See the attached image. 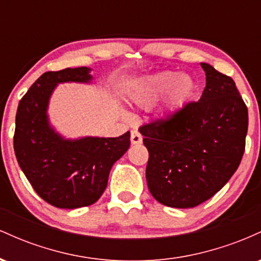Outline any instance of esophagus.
<instances>
[{"label":"esophagus","instance_id":"1","mask_svg":"<svg viewBox=\"0 0 261 261\" xmlns=\"http://www.w3.org/2000/svg\"><path fill=\"white\" fill-rule=\"evenodd\" d=\"M142 142V136L137 130H133L131 131V143L133 145H140Z\"/></svg>","mask_w":261,"mask_h":261}]
</instances>
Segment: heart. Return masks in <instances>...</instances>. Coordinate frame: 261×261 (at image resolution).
<instances>
[{
  "mask_svg": "<svg viewBox=\"0 0 261 261\" xmlns=\"http://www.w3.org/2000/svg\"><path fill=\"white\" fill-rule=\"evenodd\" d=\"M195 91V81L188 74L178 76L175 72H162L152 76L141 86L139 98L143 103H149L168 93V106L175 109L190 99Z\"/></svg>",
  "mask_w": 261,
  "mask_h": 261,
  "instance_id": "1",
  "label": "heart"
}]
</instances>
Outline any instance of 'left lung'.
<instances>
[{"label":"left lung","mask_w":261,"mask_h":261,"mask_svg":"<svg viewBox=\"0 0 261 261\" xmlns=\"http://www.w3.org/2000/svg\"><path fill=\"white\" fill-rule=\"evenodd\" d=\"M201 67L206 87L199 100L139 128L148 149V189L169 207L211 199L234 174L245 149L248 108L234 81L211 65Z\"/></svg>","instance_id":"8db88e82"}]
</instances>
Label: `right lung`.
I'll list each match as a JSON object with an SVG mask.
<instances>
[{
  "label": "right lung",
  "mask_w": 261,
  "mask_h": 261,
  "mask_svg": "<svg viewBox=\"0 0 261 261\" xmlns=\"http://www.w3.org/2000/svg\"><path fill=\"white\" fill-rule=\"evenodd\" d=\"M91 80L87 67L49 71L18 104L13 136L18 164L38 195L59 208H79L97 201L113 164L130 147V131L119 137L71 141L50 127L46 108L56 85Z\"/></svg>",
  "instance_id": "1"
}]
</instances>
